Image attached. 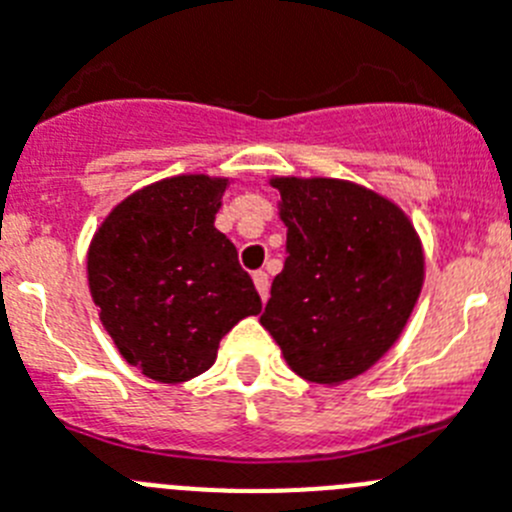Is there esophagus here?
<instances>
[{
  "mask_svg": "<svg viewBox=\"0 0 512 512\" xmlns=\"http://www.w3.org/2000/svg\"><path fill=\"white\" fill-rule=\"evenodd\" d=\"M252 280H255V288H257V293H260L262 301H267V290H270V278H267L265 270H255V273H252Z\"/></svg>",
  "mask_w": 512,
  "mask_h": 512,
  "instance_id": "1",
  "label": "esophagus"
}]
</instances>
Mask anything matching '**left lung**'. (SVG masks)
Listing matches in <instances>:
<instances>
[{
	"label": "left lung",
	"mask_w": 512,
	"mask_h": 512,
	"mask_svg": "<svg viewBox=\"0 0 512 512\" xmlns=\"http://www.w3.org/2000/svg\"><path fill=\"white\" fill-rule=\"evenodd\" d=\"M288 227L260 324L290 370L336 385L393 347L423 283L416 229L388 199L334 178H275Z\"/></svg>",
	"instance_id": "1"
}]
</instances>
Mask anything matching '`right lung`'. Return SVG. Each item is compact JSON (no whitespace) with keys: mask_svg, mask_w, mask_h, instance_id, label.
Returning <instances> with one entry per match:
<instances>
[{"mask_svg":"<svg viewBox=\"0 0 512 512\" xmlns=\"http://www.w3.org/2000/svg\"><path fill=\"white\" fill-rule=\"evenodd\" d=\"M224 181L178 176L124 199L89 247V288L122 357L158 382L209 370L222 336L262 301L214 227Z\"/></svg>","mask_w":512,"mask_h":512,"instance_id":"1","label":"right lung"}]
</instances>
